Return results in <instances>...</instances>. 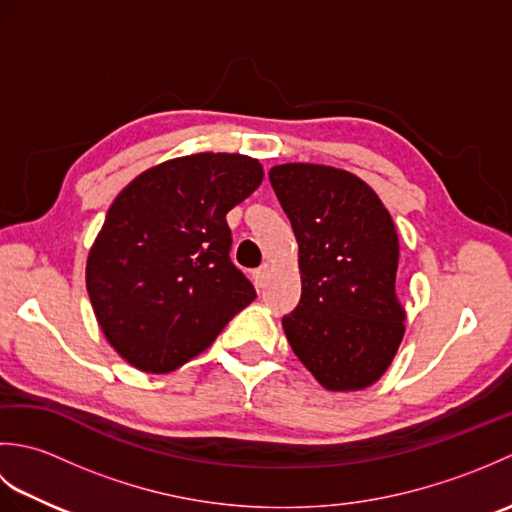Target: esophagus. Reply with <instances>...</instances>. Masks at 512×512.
I'll return each mask as SVG.
<instances>
[{
  "mask_svg": "<svg viewBox=\"0 0 512 512\" xmlns=\"http://www.w3.org/2000/svg\"><path fill=\"white\" fill-rule=\"evenodd\" d=\"M268 277H270V266H268V264H262V266H259V268L255 270V273H253L255 284H257L259 288H264V286H266Z\"/></svg>",
  "mask_w": 512,
  "mask_h": 512,
  "instance_id": "34e87169",
  "label": "esophagus"
}]
</instances>
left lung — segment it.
I'll use <instances>...</instances> for the list:
<instances>
[{
    "label": "left lung",
    "instance_id": "left-lung-1",
    "mask_svg": "<svg viewBox=\"0 0 512 512\" xmlns=\"http://www.w3.org/2000/svg\"><path fill=\"white\" fill-rule=\"evenodd\" d=\"M268 178L299 242L301 299L284 317L292 352L325 389L376 383L405 334L394 220L343 169L292 162Z\"/></svg>",
    "mask_w": 512,
    "mask_h": 512
}]
</instances>
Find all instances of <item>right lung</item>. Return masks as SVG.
Segmentation results:
<instances>
[{"instance_id": "right-lung-1", "label": "right lung", "mask_w": 512, "mask_h": 512, "mask_svg": "<svg viewBox=\"0 0 512 512\" xmlns=\"http://www.w3.org/2000/svg\"><path fill=\"white\" fill-rule=\"evenodd\" d=\"M262 178L248 156L195 154L147 169L118 193L85 284L101 330L127 363L171 372L257 297L231 262L226 213Z\"/></svg>"}]
</instances>
